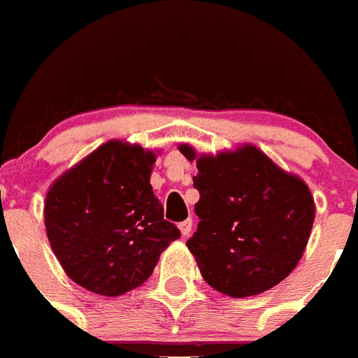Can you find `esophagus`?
I'll list each match as a JSON object with an SVG mask.
<instances>
[{"label":"esophagus","instance_id":"34e87169","mask_svg":"<svg viewBox=\"0 0 358 358\" xmlns=\"http://www.w3.org/2000/svg\"><path fill=\"white\" fill-rule=\"evenodd\" d=\"M179 230H181L182 238H189L190 234H192V220L190 219L182 220L181 224H179Z\"/></svg>","mask_w":358,"mask_h":358}]
</instances>
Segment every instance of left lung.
I'll return each mask as SVG.
<instances>
[{
  "instance_id": "1",
  "label": "left lung",
  "mask_w": 358,
  "mask_h": 358,
  "mask_svg": "<svg viewBox=\"0 0 358 358\" xmlns=\"http://www.w3.org/2000/svg\"><path fill=\"white\" fill-rule=\"evenodd\" d=\"M192 177L200 192L198 230L187 241L201 278L232 298L255 296L281 283L302 259L315 220L310 187L270 157L243 143L217 155H198Z\"/></svg>"
}]
</instances>
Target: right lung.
Instances as JSON below:
<instances>
[{"instance_id":"obj_1","label":"right lung","mask_w":358,"mask_h":358,"mask_svg":"<svg viewBox=\"0 0 358 358\" xmlns=\"http://www.w3.org/2000/svg\"><path fill=\"white\" fill-rule=\"evenodd\" d=\"M157 152L111 139L64 171L45 198L48 243L87 291L120 296L150 278L181 232L150 187Z\"/></svg>"}]
</instances>
